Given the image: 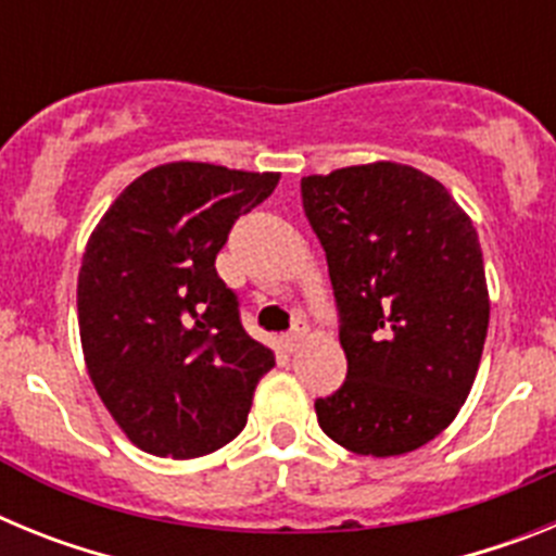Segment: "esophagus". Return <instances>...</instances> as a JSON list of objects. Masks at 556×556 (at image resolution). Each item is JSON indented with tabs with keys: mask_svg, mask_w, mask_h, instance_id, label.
<instances>
[{
	"mask_svg": "<svg viewBox=\"0 0 556 556\" xmlns=\"http://www.w3.org/2000/svg\"><path fill=\"white\" fill-rule=\"evenodd\" d=\"M303 339H306V323H303V320H294L292 331H289L287 337L281 339L283 351H287V353H294V351H298V348L303 345Z\"/></svg>",
	"mask_w": 556,
	"mask_h": 556,
	"instance_id": "obj_1",
	"label": "esophagus"
}]
</instances>
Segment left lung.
Returning a JSON list of instances; mask_svg holds the SVG:
<instances>
[{
  "mask_svg": "<svg viewBox=\"0 0 556 556\" xmlns=\"http://www.w3.org/2000/svg\"><path fill=\"white\" fill-rule=\"evenodd\" d=\"M326 250L348 378L317 424L362 456L434 440L462 409L490 323L479 233L440 180L392 161L301 180Z\"/></svg>",
  "mask_w": 556,
  "mask_h": 556,
  "instance_id": "obj_1",
  "label": "left lung"
}]
</instances>
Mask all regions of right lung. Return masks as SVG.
<instances>
[{"mask_svg":"<svg viewBox=\"0 0 556 556\" xmlns=\"http://www.w3.org/2000/svg\"><path fill=\"white\" fill-rule=\"evenodd\" d=\"M278 172L175 161L113 200L83 253L77 317L88 376L132 445L194 459L248 424L275 356L239 320L217 253Z\"/></svg>","mask_w":556,"mask_h":556,"instance_id":"right-lung-1","label":"right lung"}]
</instances>
